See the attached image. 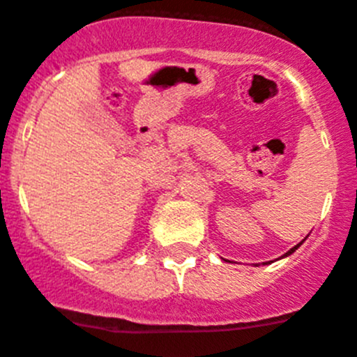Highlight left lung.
I'll list each match as a JSON object with an SVG mask.
<instances>
[{
  "instance_id": "8db88e82",
  "label": "left lung",
  "mask_w": 357,
  "mask_h": 357,
  "mask_svg": "<svg viewBox=\"0 0 357 357\" xmlns=\"http://www.w3.org/2000/svg\"><path fill=\"white\" fill-rule=\"evenodd\" d=\"M303 242V241H302ZM302 242H300V244H296L295 245V248H291V249H289V251L288 252H286V255L284 256H289V255H291V252H295L296 251V249H298L300 248V245H302ZM284 256H281V258H284Z\"/></svg>"
}]
</instances>
